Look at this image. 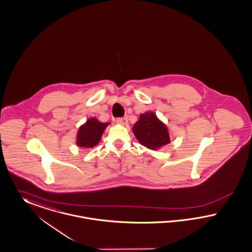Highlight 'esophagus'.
I'll use <instances>...</instances> for the list:
<instances>
[{"instance_id": "34e87169", "label": "esophagus", "mask_w": 252, "mask_h": 252, "mask_svg": "<svg viewBox=\"0 0 252 252\" xmlns=\"http://www.w3.org/2000/svg\"><path fill=\"white\" fill-rule=\"evenodd\" d=\"M116 123L118 124H122V125H126L128 123V120L126 117H123V118L116 119Z\"/></svg>"}]
</instances>
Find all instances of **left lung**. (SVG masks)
<instances>
[{
  "instance_id": "left-lung-1",
  "label": "left lung",
  "mask_w": 252,
  "mask_h": 252,
  "mask_svg": "<svg viewBox=\"0 0 252 252\" xmlns=\"http://www.w3.org/2000/svg\"><path fill=\"white\" fill-rule=\"evenodd\" d=\"M134 135L138 141L150 149L162 148L170 143L167 127L153 112H146L134 125Z\"/></svg>"
}]
</instances>
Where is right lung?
<instances>
[{
    "mask_svg": "<svg viewBox=\"0 0 252 252\" xmlns=\"http://www.w3.org/2000/svg\"><path fill=\"white\" fill-rule=\"evenodd\" d=\"M107 126L108 124L101 123L97 119H89L85 125H83L79 128L77 136V145L81 148H89L95 147L99 143Z\"/></svg>",
    "mask_w": 252,
    "mask_h": 252,
    "instance_id": "obj_1",
    "label": "right lung"
}]
</instances>
